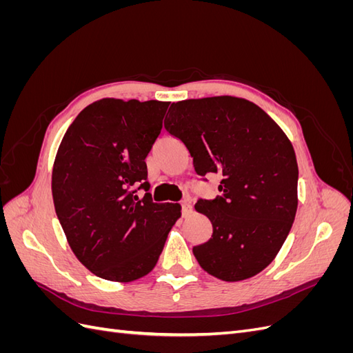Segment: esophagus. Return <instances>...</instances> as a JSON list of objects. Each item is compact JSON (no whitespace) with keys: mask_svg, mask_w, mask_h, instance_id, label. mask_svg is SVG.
<instances>
[{"mask_svg":"<svg viewBox=\"0 0 353 353\" xmlns=\"http://www.w3.org/2000/svg\"><path fill=\"white\" fill-rule=\"evenodd\" d=\"M191 209H193V208H191V201L188 199L181 201V212H183V216H187L188 213L191 212Z\"/></svg>","mask_w":353,"mask_h":353,"instance_id":"obj_1","label":"esophagus"}]
</instances>
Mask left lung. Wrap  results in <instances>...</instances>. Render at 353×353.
I'll return each instance as SVG.
<instances>
[{
    "instance_id": "8db88e82",
    "label": "left lung",
    "mask_w": 353,
    "mask_h": 353,
    "mask_svg": "<svg viewBox=\"0 0 353 353\" xmlns=\"http://www.w3.org/2000/svg\"><path fill=\"white\" fill-rule=\"evenodd\" d=\"M165 130L187 147L197 175L221 176V196L194 206L213 228L193 248L199 265L228 283L263 271L297 210V160L284 131L259 105L231 95L172 103Z\"/></svg>"
}]
</instances>
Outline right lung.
<instances>
[{"label": "right lung", "instance_id": "add662e5", "mask_svg": "<svg viewBox=\"0 0 353 353\" xmlns=\"http://www.w3.org/2000/svg\"><path fill=\"white\" fill-rule=\"evenodd\" d=\"M169 101L103 99L87 105L63 137L51 191L78 261L100 279L130 283L150 272L181 216L178 203H153L145 157Z\"/></svg>", "mask_w": 353, "mask_h": 353}]
</instances>
